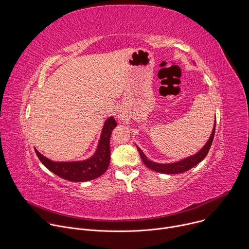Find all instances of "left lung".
<instances>
[{
  "label": "left lung",
  "instance_id": "1",
  "mask_svg": "<svg viewBox=\"0 0 249 249\" xmlns=\"http://www.w3.org/2000/svg\"><path fill=\"white\" fill-rule=\"evenodd\" d=\"M215 130H216V124H214V129H213V132H212L211 137L209 138V140L207 142V144L203 147V149H201V151H199L194 156H191L189 158H186L185 160H182L177 161V162H173V163H157V162H154V161L148 160V158L144 155V153L142 152V150L140 148L137 147V149L140 153L142 160H143L145 165L147 167H149L150 169H152L156 172H161V173H165V174L181 173V172H185V171L189 170L190 168H192L193 166L197 165L200 161H202L206 158V156L208 155L209 150L212 146L213 140H214Z\"/></svg>",
  "mask_w": 249,
  "mask_h": 249
}]
</instances>
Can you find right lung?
Instances as JSON below:
<instances>
[{
  "mask_svg": "<svg viewBox=\"0 0 249 249\" xmlns=\"http://www.w3.org/2000/svg\"><path fill=\"white\" fill-rule=\"evenodd\" d=\"M115 126H117V123L113 117L105 121L95 154L89 160L83 161L55 162L42 156L36 149L34 150L40 161L50 171L62 178L73 182L92 180L102 175L108 168L110 162L109 142L112 130Z\"/></svg>",
  "mask_w": 249,
  "mask_h": 249,
  "instance_id": "1",
  "label": "right lung"
}]
</instances>
